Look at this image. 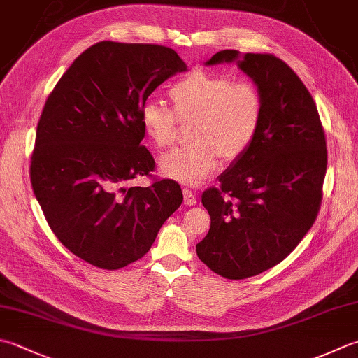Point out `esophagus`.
Segmentation results:
<instances>
[{
	"mask_svg": "<svg viewBox=\"0 0 358 358\" xmlns=\"http://www.w3.org/2000/svg\"><path fill=\"white\" fill-rule=\"evenodd\" d=\"M183 195H185V203L187 206H194L195 203H197V197H195V194L189 187L183 189Z\"/></svg>",
	"mask_w": 358,
	"mask_h": 358,
	"instance_id": "1",
	"label": "esophagus"
}]
</instances>
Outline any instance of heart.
<instances>
[{
	"label": "heart",
	"mask_w": 358,
	"mask_h": 358,
	"mask_svg": "<svg viewBox=\"0 0 358 358\" xmlns=\"http://www.w3.org/2000/svg\"><path fill=\"white\" fill-rule=\"evenodd\" d=\"M169 94L173 110L150 101L139 115L144 133L158 149L173 143L178 121L194 119L191 136L195 141L177 147L159 161L167 178L199 183L214 169L217 157L237 159L255 143L264 117V99L253 83L194 69L173 83Z\"/></svg>",
	"instance_id": "heart-1"
}]
</instances>
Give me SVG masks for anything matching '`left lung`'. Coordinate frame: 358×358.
Here are the masks:
<instances>
[{
  "label": "left lung",
  "mask_w": 358,
  "mask_h": 358,
  "mask_svg": "<svg viewBox=\"0 0 358 358\" xmlns=\"http://www.w3.org/2000/svg\"><path fill=\"white\" fill-rule=\"evenodd\" d=\"M231 62L261 91L264 117L255 143L219 177L220 186L203 192L211 227L195 248L217 275L247 279L282 262L312 228L327 149L313 97L285 62L225 49L206 65Z\"/></svg>",
  "instance_id": "left-lung-1"
}]
</instances>
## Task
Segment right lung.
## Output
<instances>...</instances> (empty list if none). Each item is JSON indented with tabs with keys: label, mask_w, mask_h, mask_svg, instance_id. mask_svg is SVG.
Instances as JSON below:
<instances>
[{
	"label": "right lung",
	"mask_w": 358,
	"mask_h": 358,
	"mask_svg": "<svg viewBox=\"0 0 358 358\" xmlns=\"http://www.w3.org/2000/svg\"><path fill=\"white\" fill-rule=\"evenodd\" d=\"M186 63L161 45L99 41L48 96L31 157V183L48 225L77 257L103 270L141 259L183 201L173 180L130 181L155 169L141 145V108Z\"/></svg>",
	"instance_id": "1"
}]
</instances>
